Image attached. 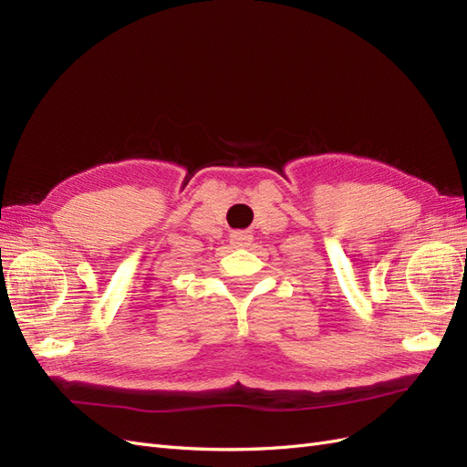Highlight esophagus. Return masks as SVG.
Instances as JSON below:
<instances>
[{
    "label": "esophagus",
    "instance_id": "1",
    "mask_svg": "<svg viewBox=\"0 0 467 467\" xmlns=\"http://www.w3.org/2000/svg\"><path fill=\"white\" fill-rule=\"evenodd\" d=\"M251 242H253L251 232L239 230V232H232V234H230V244H232L234 247H247Z\"/></svg>",
    "mask_w": 467,
    "mask_h": 467
}]
</instances>
